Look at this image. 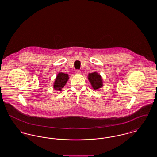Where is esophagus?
<instances>
[{"mask_svg":"<svg viewBox=\"0 0 157 157\" xmlns=\"http://www.w3.org/2000/svg\"><path fill=\"white\" fill-rule=\"evenodd\" d=\"M81 73V71L79 70V69H76V70L75 71V74H80Z\"/></svg>","mask_w":157,"mask_h":157,"instance_id":"1","label":"esophagus"}]
</instances>
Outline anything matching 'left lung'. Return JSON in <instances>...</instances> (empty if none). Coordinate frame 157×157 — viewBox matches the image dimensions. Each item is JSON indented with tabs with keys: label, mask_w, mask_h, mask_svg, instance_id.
<instances>
[{
	"label": "left lung",
	"mask_w": 157,
	"mask_h": 157,
	"mask_svg": "<svg viewBox=\"0 0 157 157\" xmlns=\"http://www.w3.org/2000/svg\"><path fill=\"white\" fill-rule=\"evenodd\" d=\"M88 79L94 90H97L103 86L102 78L97 72H93L88 75Z\"/></svg>",
	"instance_id": "1"
}]
</instances>
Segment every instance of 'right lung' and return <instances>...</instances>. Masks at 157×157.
<instances>
[{"label": "right lung", "instance_id": "right-lung-1", "mask_svg": "<svg viewBox=\"0 0 157 157\" xmlns=\"http://www.w3.org/2000/svg\"><path fill=\"white\" fill-rule=\"evenodd\" d=\"M69 79L67 74H64L62 72L59 73L55 79L54 83L53 88L55 90H62V88L64 87L66 83L67 82Z\"/></svg>", "mask_w": 157, "mask_h": 157}]
</instances>
